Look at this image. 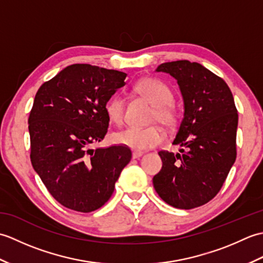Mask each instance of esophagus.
Listing matches in <instances>:
<instances>
[{
    "mask_svg": "<svg viewBox=\"0 0 263 263\" xmlns=\"http://www.w3.org/2000/svg\"><path fill=\"white\" fill-rule=\"evenodd\" d=\"M142 155H143V153H142V152H137V150H136V152H133V153H132V158H133V159L140 158Z\"/></svg>",
    "mask_w": 263,
    "mask_h": 263,
    "instance_id": "esophagus-1",
    "label": "esophagus"
}]
</instances>
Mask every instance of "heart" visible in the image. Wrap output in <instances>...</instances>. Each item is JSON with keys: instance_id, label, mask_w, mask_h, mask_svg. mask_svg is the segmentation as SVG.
I'll use <instances>...</instances> for the list:
<instances>
[{"instance_id": "obj_1", "label": "heart", "mask_w": 263, "mask_h": 263, "mask_svg": "<svg viewBox=\"0 0 263 263\" xmlns=\"http://www.w3.org/2000/svg\"><path fill=\"white\" fill-rule=\"evenodd\" d=\"M136 90L155 106V119L164 125L172 126L176 122V111L171 105L173 92L164 82L156 79H143L136 86ZM125 100L121 95H115L105 105V113L113 123L122 122ZM114 142L135 150H146L157 146L164 140V132L158 126H128L113 135Z\"/></svg>"}]
</instances>
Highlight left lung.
Returning a JSON list of instances; mask_svg holds the SVG:
<instances>
[{"instance_id": "left-lung-1", "label": "left lung", "mask_w": 263, "mask_h": 263, "mask_svg": "<svg viewBox=\"0 0 263 263\" xmlns=\"http://www.w3.org/2000/svg\"><path fill=\"white\" fill-rule=\"evenodd\" d=\"M156 72L177 81L184 114L173 141L182 154L158 153L163 167L153 178L154 187L172 206L197 208L215 198L235 163V103L227 83L200 63L166 62Z\"/></svg>"}]
</instances>
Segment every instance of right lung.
Returning a JSON list of instances; mask_svg holds the SVG:
<instances>
[{
    "instance_id": "obj_1",
    "label": "right lung",
    "mask_w": 263,
    "mask_h": 263,
    "mask_svg": "<svg viewBox=\"0 0 263 263\" xmlns=\"http://www.w3.org/2000/svg\"><path fill=\"white\" fill-rule=\"evenodd\" d=\"M126 73L90 64H72L43 83L29 120L31 164L48 192L66 208L90 212L107 202L122 170L125 146L89 149L107 133L105 105Z\"/></svg>"
}]
</instances>
